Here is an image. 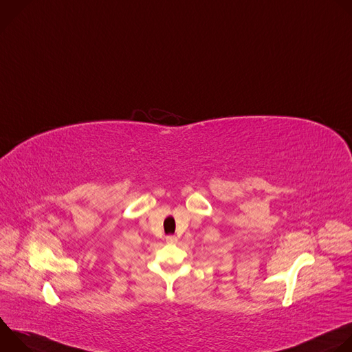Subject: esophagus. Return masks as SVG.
I'll use <instances>...</instances> for the list:
<instances>
[{
    "mask_svg": "<svg viewBox=\"0 0 352 352\" xmlns=\"http://www.w3.org/2000/svg\"><path fill=\"white\" fill-rule=\"evenodd\" d=\"M166 241H167L168 243H175V242L178 241V238H177L175 235H168V236H166Z\"/></svg>",
    "mask_w": 352,
    "mask_h": 352,
    "instance_id": "34e87169",
    "label": "esophagus"
}]
</instances>
